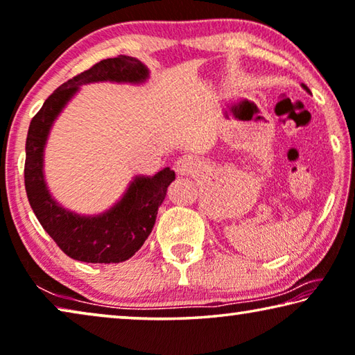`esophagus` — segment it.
<instances>
[{"label":"esophagus","instance_id":"esophagus-1","mask_svg":"<svg viewBox=\"0 0 355 355\" xmlns=\"http://www.w3.org/2000/svg\"><path fill=\"white\" fill-rule=\"evenodd\" d=\"M196 168H198V159L191 155H183L175 162V171L180 175H191Z\"/></svg>","mask_w":355,"mask_h":355}]
</instances>
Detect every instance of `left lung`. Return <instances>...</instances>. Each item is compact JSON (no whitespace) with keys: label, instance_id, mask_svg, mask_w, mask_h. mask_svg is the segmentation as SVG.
<instances>
[{"label":"left lung","instance_id":"obj_1","mask_svg":"<svg viewBox=\"0 0 355 355\" xmlns=\"http://www.w3.org/2000/svg\"><path fill=\"white\" fill-rule=\"evenodd\" d=\"M303 87H304V91H306V92H309V94H311V91H309V89H308V87H306V86H303Z\"/></svg>","mask_w":355,"mask_h":355}]
</instances>
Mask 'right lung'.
Segmentation results:
<instances>
[{
	"label": "right lung",
	"mask_w": 355,
	"mask_h": 355,
	"mask_svg": "<svg viewBox=\"0 0 355 355\" xmlns=\"http://www.w3.org/2000/svg\"><path fill=\"white\" fill-rule=\"evenodd\" d=\"M148 78L150 70L135 57L102 60L55 89L31 119L25 144L26 196L42 228L73 260L121 263L134 257L155 226L157 209L175 172L166 167L153 177L135 175L108 210L97 215L76 214L57 202L46 183L44 150L52 125L81 86L107 81L144 84Z\"/></svg>",
	"instance_id": "add662e5"
}]
</instances>
